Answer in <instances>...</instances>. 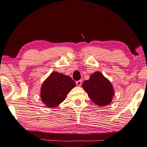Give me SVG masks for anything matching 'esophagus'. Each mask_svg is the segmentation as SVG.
<instances>
[{
	"label": "esophagus",
	"instance_id": "34e87169",
	"mask_svg": "<svg viewBox=\"0 0 147 147\" xmlns=\"http://www.w3.org/2000/svg\"><path fill=\"white\" fill-rule=\"evenodd\" d=\"M76 84H77V86H81V84H82V81L81 80H79V81H76Z\"/></svg>",
	"mask_w": 147,
	"mask_h": 147
}]
</instances>
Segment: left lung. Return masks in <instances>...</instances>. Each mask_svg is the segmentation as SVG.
Wrapping results in <instances>:
<instances>
[{
	"instance_id": "8db88e82",
	"label": "left lung",
	"mask_w": 147,
	"mask_h": 147,
	"mask_svg": "<svg viewBox=\"0 0 147 147\" xmlns=\"http://www.w3.org/2000/svg\"><path fill=\"white\" fill-rule=\"evenodd\" d=\"M82 86L97 106H107L112 101L114 95V88L110 81L101 72L95 71L88 80L83 82Z\"/></svg>"
}]
</instances>
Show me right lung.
Masks as SVG:
<instances>
[{
	"label": "right lung",
	"instance_id": "1",
	"mask_svg": "<svg viewBox=\"0 0 147 147\" xmlns=\"http://www.w3.org/2000/svg\"><path fill=\"white\" fill-rule=\"evenodd\" d=\"M75 86L76 83L70 77L57 71L51 72L41 86V101L48 108L57 107Z\"/></svg>",
	"mask_w": 147,
	"mask_h": 147
}]
</instances>
